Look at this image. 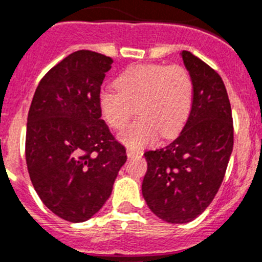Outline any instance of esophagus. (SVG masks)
Here are the masks:
<instances>
[{
    "label": "esophagus",
    "mask_w": 262,
    "mask_h": 262,
    "mask_svg": "<svg viewBox=\"0 0 262 262\" xmlns=\"http://www.w3.org/2000/svg\"><path fill=\"white\" fill-rule=\"evenodd\" d=\"M126 155H128V158L141 157V155H142V151H140V150H134V148H128V150H126Z\"/></svg>",
    "instance_id": "esophagus-1"
}]
</instances>
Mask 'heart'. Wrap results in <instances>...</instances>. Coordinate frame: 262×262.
<instances>
[{"instance_id":"1","label":"heart","mask_w":262,"mask_h":262,"mask_svg":"<svg viewBox=\"0 0 262 262\" xmlns=\"http://www.w3.org/2000/svg\"><path fill=\"white\" fill-rule=\"evenodd\" d=\"M115 87L100 91L99 108L114 129L124 128L137 111L140 117L119 133L120 142L130 148L152 145L159 133L175 137L192 111L194 83L180 65H133L117 77Z\"/></svg>"}]
</instances>
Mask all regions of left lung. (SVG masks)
<instances>
[{"instance_id": "obj_1", "label": "left lung", "mask_w": 262, "mask_h": 262, "mask_svg": "<svg viewBox=\"0 0 262 262\" xmlns=\"http://www.w3.org/2000/svg\"><path fill=\"white\" fill-rule=\"evenodd\" d=\"M194 83L190 115L173 142L146 151L142 195L167 223L192 222L215 197L234 147V126L222 78L190 52L180 53Z\"/></svg>"}]
</instances>
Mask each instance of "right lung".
I'll return each instance as SVG.
<instances>
[{
  "mask_svg": "<svg viewBox=\"0 0 262 262\" xmlns=\"http://www.w3.org/2000/svg\"><path fill=\"white\" fill-rule=\"evenodd\" d=\"M112 58L77 51L43 77L28 111L26 162L52 213L73 223L93 218L110 199L125 147L102 120L98 98Z\"/></svg>",
  "mask_w": 262,
  "mask_h": 262,
  "instance_id": "1",
  "label": "right lung"
}]
</instances>
